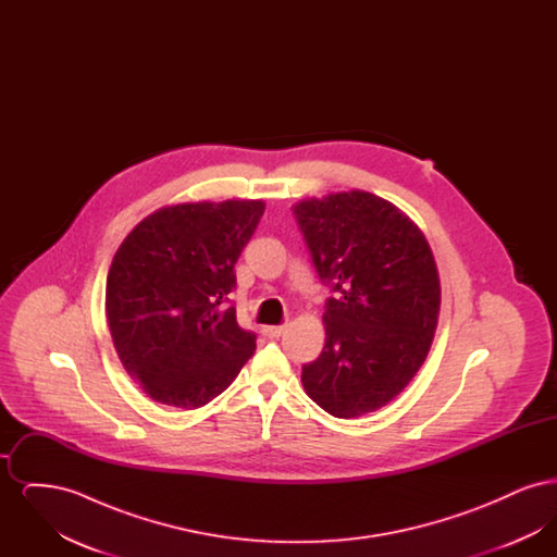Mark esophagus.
Segmentation results:
<instances>
[{
  "label": "esophagus",
  "instance_id": "34e87169",
  "mask_svg": "<svg viewBox=\"0 0 557 557\" xmlns=\"http://www.w3.org/2000/svg\"><path fill=\"white\" fill-rule=\"evenodd\" d=\"M286 330H288V325H265L263 334L267 338H280L282 334H286Z\"/></svg>",
  "mask_w": 557,
  "mask_h": 557
}]
</instances>
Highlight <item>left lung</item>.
I'll return each mask as SVG.
<instances>
[{"label":"left lung","mask_w":557,"mask_h":557,"mask_svg":"<svg viewBox=\"0 0 557 557\" xmlns=\"http://www.w3.org/2000/svg\"><path fill=\"white\" fill-rule=\"evenodd\" d=\"M323 284L325 346L305 393L334 418L371 413L411 382L432 345L441 280L422 230L393 202L350 189L296 202Z\"/></svg>","instance_id":"1"}]
</instances>
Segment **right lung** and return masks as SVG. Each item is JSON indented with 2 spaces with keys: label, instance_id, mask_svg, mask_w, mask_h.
I'll use <instances>...</instances> for the list:
<instances>
[{
  "label": "right lung",
  "instance_id": "add662e5",
  "mask_svg": "<svg viewBox=\"0 0 557 557\" xmlns=\"http://www.w3.org/2000/svg\"><path fill=\"white\" fill-rule=\"evenodd\" d=\"M263 200L184 202L148 214L119 246L107 319L123 368L162 405L196 409L219 397L252 357L227 294Z\"/></svg>",
  "mask_w": 557,
  "mask_h": 557
}]
</instances>
